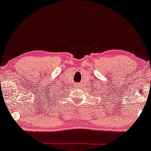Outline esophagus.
<instances>
[{
	"label": "esophagus",
	"instance_id": "esophagus-1",
	"mask_svg": "<svg viewBox=\"0 0 151 151\" xmlns=\"http://www.w3.org/2000/svg\"><path fill=\"white\" fill-rule=\"evenodd\" d=\"M78 86H79V84H77V85H76V86H77V88H78Z\"/></svg>",
	"mask_w": 151,
	"mask_h": 151
}]
</instances>
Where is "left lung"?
<instances>
[{
    "instance_id": "left-lung-1",
    "label": "left lung",
    "mask_w": 151,
    "mask_h": 151,
    "mask_svg": "<svg viewBox=\"0 0 151 151\" xmlns=\"http://www.w3.org/2000/svg\"><path fill=\"white\" fill-rule=\"evenodd\" d=\"M97 91H98V90H97Z\"/></svg>"
}]
</instances>
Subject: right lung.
<instances>
[{"label":"right lung","instance_id":"1","mask_svg":"<svg viewBox=\"0 0 151 151\" xmlns=\"http://www.w3.org/2000/svg\"><path fill=\"white\" fill-rule=\"evenodd\" d=\"M54 87H55V86H54ZM56 89L58 90H58H59V88H57ZM54 90H55V89H54ZM55 91H54V92H53V95H54V96H55V94H56V93H57V92H55ZM54 92L55 93V94L54 93ZM51 93H52V92H51ZM54 97H55V96H54Z\"/></svg>","mask_w":151,"mask_h":151}]
</instances>
